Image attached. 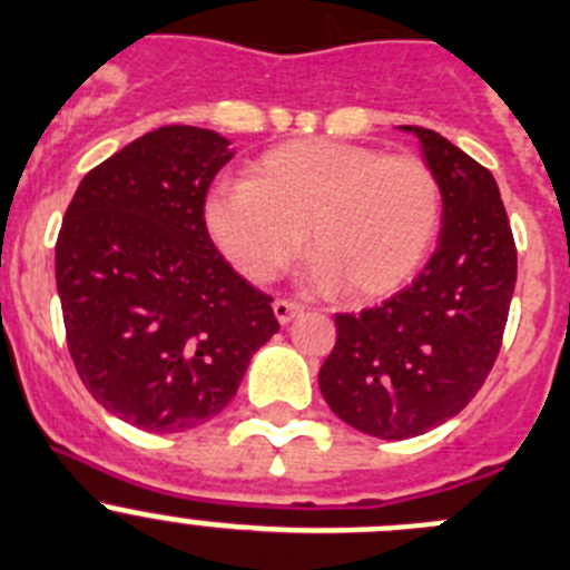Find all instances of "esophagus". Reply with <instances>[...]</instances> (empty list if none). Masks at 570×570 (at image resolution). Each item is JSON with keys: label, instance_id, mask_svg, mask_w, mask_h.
Returning a JSON list of instances; mask_svg holds the SVG:
<instances>
[{"label": "esophagus", "instance_id": "1", "mask_svg": "<svg viewBox=\"0 0 570 570\" xmlns=\"http://www.w3.org/2000/svg\"><path fill=\"white\" fill-rule=\"evenodd\" d=\"M273 309H275V317H278L281 323H289L292 317L301 315L303 306L297 301H292V297H278V301L273 303Z\"/></svg>", "mask_w": 570, "mask_h": 570}]
</instances>
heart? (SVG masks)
Returning a JSON list of instances; mask_svg holds the SVG:
<instances>
[{"label":"heart","mask_w":570,"mask_h":570,"mask_svg":"<svg viewBox=\"0 0 570 570\" xmlns=\"http://www.w3.org/2000/svg\"><path fill=\"white\" fill-rule=\"evenodd\" d=\"M207 230L253 284L284 273L309 238L315 281L382 297L422 267L439 233L441 188L413 154L301 140L267 151L247 183L207 202Z\"/></svg>","instance_id":"obj_1"}]
</instances>
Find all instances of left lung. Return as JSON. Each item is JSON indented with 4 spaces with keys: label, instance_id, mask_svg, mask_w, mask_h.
<instances>
[{
    "label": "left lung",
    "instance_id": "left-lung-1",
    "mask_svg": "<svg viewBox=\"0 0 570 570\" xmlns=\"http://www.w3.org/2000/svg\"><path fill=\"white\" fill-rule=\"evenodd\" d=\"M405 129L439 179L441 242L411 286L360 315H334L337 343L321 368L328 407L387 441L428 433L470 405L498 360L518 281L492 174L439 131Z\"/></svg>",
    "mask_w": 570,
    "mask_h": 570
}]
</instances>
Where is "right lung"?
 <instances>
[{
    "instance_id": "right-lung-1",
    "label": "right lung",
    "mask_w": 570,
    "mask_h": 570,
    "mask_svg": "<svg viewBox=\"0 0 570 570\" xmlns=\"http://www.w3.org/2000/svg\"><path fill=\"white\" fill-rule=\"evenodd\" d=\"M227 146L196 126L148 131L81 179L58 230L69 357L98 405L148 433L219 416L278 332L273 297L227 264L205 225Z\"/></svg>"
}]
</instances>
